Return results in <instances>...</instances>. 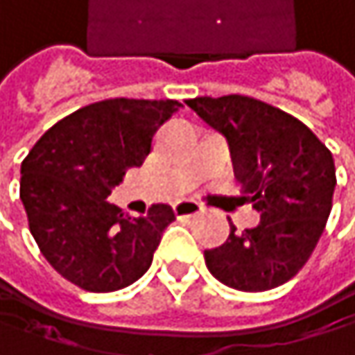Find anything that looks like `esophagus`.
Instances as JSON below:
<instances>
[{"instance_id": "obj_1", "label": "esophagus", "mask_w": 355, "mask_h": 355, "mask_svg": "<svg viewBox=\"0 0 355 355\" xmlns=\"http://www.w3.org/2000/svg\"><path fill=\"white\" fill-rule=\"evenodd\" d=\"M173 213L178 217H194V215L202 213V205L196 202V200H178L173 205Z\"/></svg>"}]
</instances>
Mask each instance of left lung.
I'll use <instances>...</instances> for the list:
<instances>
[{"label": "left lung", "mask_w": 355, "mask_h": 355, "mask_svg": "<svg viewBox=\"0 0 355 355\" xmlns=\"http://www.w3.org/2000/svg\"><path fill=\"white\" fill-rule=\"evenodd\" d=\"M188 106L230 144L234 173L259 211V226L205 251L209 272L245 293L291 280L316 249L333 207L331 150L288 112L249 96L194 98Z\"/></svg>", "instance_id": "8db88e82"}]
</instances>
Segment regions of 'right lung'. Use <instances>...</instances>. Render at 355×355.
I'll return each instance as SVG.
<instances>
[{"mask_svg": "<svg viewBox=\"0 0 355 355\" xmlns=\"http://www.w3.org/2000/svg\"><path fill=\"white\" fill-rule=\"evenodd\" d=\"M178 100L112 98L50 127L20 165V200L39 251L69 282L92 293L129 286L153 263L169 205L131 217L106 198L153 150Z\"/></svg>", "mask_w": 355, "mask_h": 355, "instance_id": "obj_1", "label": "right lung"}]
</instances>
